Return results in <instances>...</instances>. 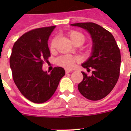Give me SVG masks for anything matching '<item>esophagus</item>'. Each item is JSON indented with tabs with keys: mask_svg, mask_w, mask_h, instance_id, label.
Here are the masks:
<instances>
[{
	"mask_svg": "<svg viewBox=\"0 0 131 131\" xmlns=\"http://www.w3.org/2000/svg\"><path fill=\"white\" fill-rule=\"evenodd\" d=\"M65 72L67 73V74H68V73H70V72H71V70H69V69H66Z\"/></svg>",
	"mask_w": 131,
	"mask_h": 131,
	"instance_id": "obj_1",
	"label": "esophagus"
}]
</instances>
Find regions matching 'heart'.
Returning <instances> with one entry per match:
<instances>
[{"label":"heart","mask_w":131,"mask_h":131,"mask_svg":"<svg viewBox=\"0 0 131 131\" xmlns=\"http://www.w3.org/2000/svg\"><path fill=\"white\" fill-rule=\"evenodd\" d=\"M68 36L71 42L74 43L77 41H81L84 42L85 37L81 33L77 31H72L68 34ZM55 47V38H53L52 40L50 45V50H53ZM79 61V58L77 57H74L71 55H62L60 56L56 60V62L59 66L62 67L66 69H71L74 67V64Z\"/></svg>","instance_id":"b5f03b06"}]
</instances>
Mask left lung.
Instances as JSON below:
<instances>
[{
  "label": "left lung",
  "instance_id": "obj_1",
  "mask_svg": "<svg viewBox=\"0 0 131 131\" xmlns=\"http://www.w3.org/2000/svg\"><path fill=\"white\" fill-rule=\"evenodd\" d=\"M71 26L87 31L92 38V51L88 60L81 66L87 70L92 68L91 76L82 71L83 79L78 89L85 98L99 100L112 91L119 77L121 53L112 34L93 22L76 23Z\"/></svg>",
  "mask_w": 131,
  "mask_h": 131
}]
</instances>
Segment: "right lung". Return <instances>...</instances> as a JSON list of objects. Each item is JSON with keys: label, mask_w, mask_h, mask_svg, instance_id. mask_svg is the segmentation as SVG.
<instances>
[{"label": "right lung", "mask_w": 131, "mask_h": 131, "mask_svg": "<svg viewBox=\"0 0 131 131\" xmlns=\"http://www.w3.org/2000/svg\"><path fill=\"white\" fill-rule=\"evenodd\" d=\"M56 26L31 30L16 41L10 58L13 80L21 93L34 103L50 98L60 79L65 75L62 67H54L50 73L42 69L50 56L48 40Z\"/></svg>", "instance_id": "1"}]
</instances>
